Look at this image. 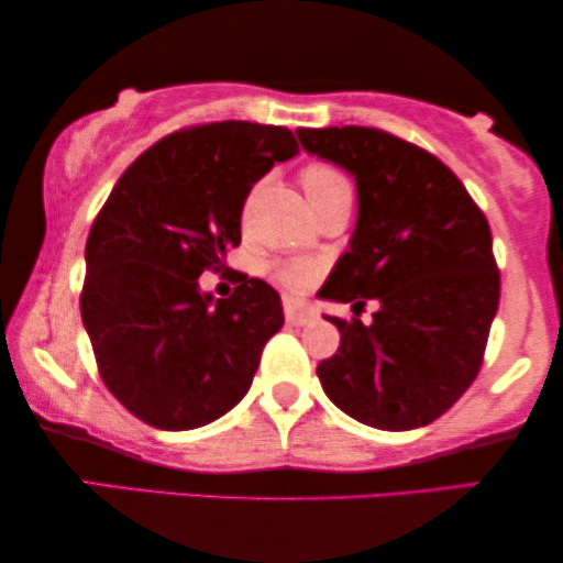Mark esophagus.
I'll return each instance as SVG.
<instances>
[{
  "label": "esophagus",
  "instance_id": "34e87169",
  "mask_svg": "<svg viewBox=\"0 0 563 563\" xmlns=\"http://www.w3.org/2000/svg\"><path fill=\"white\" fill-rule=\"evenodd\" d=\"M286 319H288V324L303 327L314 319V309L301 301H286Z\"/></svg>",
  "mask_w": 563,
  "mask_h": 563
}]
</instances>
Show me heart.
<instances>
[{
  "label": "heart",
  "mask_w": 563,
  "mask_h": 563,
  "mask_svg": "<svg viewBox=\"0 0 563 563\" xmlns=\"http://www.w3.org/2000/svg\"><path fill=\"white\" fill-rule=\"evenodd\" d=\"M301 184H303V191L309 199L330 195V191H334V189H347V181L330 166H309L303 170ZM317 275H319V267L314 265V262H294V265H288L280 273L283 283L294 290L309 288L311 283L317 280Z\"/></svg>",
  "instance_id": "obj_1"
}]
</instances>
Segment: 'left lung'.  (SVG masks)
I'll list each match as a JSON object with an SVG mask.
<instances>
[{"label": "left lung", "instance_id": "obj_1", "mask_svg": "<svg viewBox=\"0 0 563 563\" xmlns=\"http://www.w3.org/2000/svg\"><path fill=\"white\" fill-rule=\"evenodd\" d=\"M301 147L355 181L358 218L347 252L319 290L364 309L343 322L340 347L317 366L327 397L358 423L421 429L444 416L478 376L499 309L488 220L431 153L368 126L296 130Z\"/></svg>", "mask_w": 563, "mask_h": 563}]
</instances>
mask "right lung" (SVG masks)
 I'll return each instance as SVG.
<instances>
[{
	"mask_svg": "<svg viewBox=\"0 0 563 563\" xmlns=\"http://www.w3.org/2000/svg\"><path fill=\"white\" fill-rule=\"evenodd\" d=\"M298 145L286 126L216 122L168 134L111 189L85 246L82 324L109 393L140 421L189 431L252 387L280 330V296L260 277L231 298L199 288L241 241V210Z\"/></svg>",
	"mask_w": 563,
	"mask_h": 563,
	"instance_id": "right-lung-1",
	"label": "right lung"
}]
</instances>
